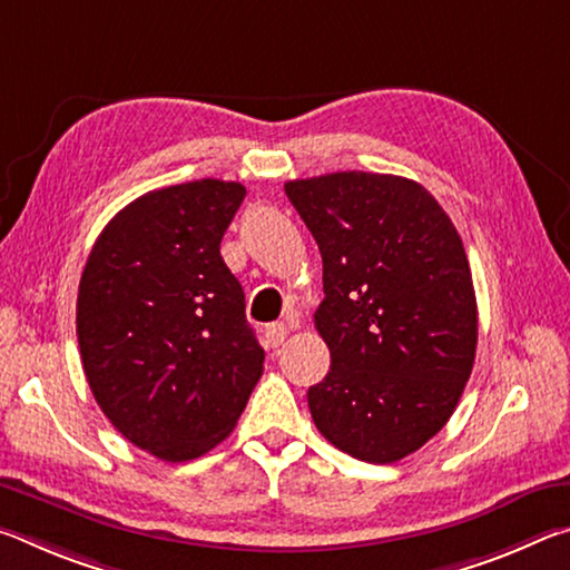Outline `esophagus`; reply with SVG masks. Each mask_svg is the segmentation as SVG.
Segmentation results:
<instances>
[{"label":"esophagus","instance_id":"esophagus-1","mask_svg":"<svg viewBox=\"0 0 570 570\" xmlns=\"http://www.w3.org/2000/svg\"><path fill=\"white\" fill-rule=\"evenodd\" d=\"M286 334H288V330L284 324H272L266 330V342L272 344V346H278V344H284V340H286Z\"/></svg>","mask_w":570,"mask_h":570}]
</instances>
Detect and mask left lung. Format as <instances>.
<instances>
[{"instance_id":"left-lung-1","label":"left lung","mask_w":570,"mask_h":570,"mask_svg":"<svg viewBox=\"0 0 570 570\" xmlns=\"http://www.w3.org/2000/svg\"><path fill=\"white\" fill-rule=\"evenodd\" d=\"M284 190L324 264L314 324L332 366L306 394L316 430L356 460L397 462L445 428L475 362L478 302L460 234L402 176L342 170Z\"/></svg>"}]
</instances>
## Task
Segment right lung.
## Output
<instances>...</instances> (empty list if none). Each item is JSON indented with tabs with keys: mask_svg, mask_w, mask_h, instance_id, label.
Wrapping results in <instances>:
<instances>
[{
	"mask_svg": "<svg viewBox=\"0 0 570 570\" xmlns=\"http://www.w3.org/2000/svg\"><path fill=\"white\" fill-rule=\"evenodd\" d=\"M244 196L240 183L204 178L135 198L80 278L77 342L95 402L166 462L224 442L264 374L244 288L220 258Z\"/></svg>",
	"mask_w": 570,
	"mask_h": 570,
	"instance_id": "add662e5",
	"label": "right lung"
}]
</instances>
